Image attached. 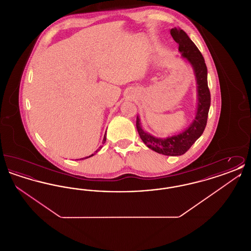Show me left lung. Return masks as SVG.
<instances>
[{"label": "left lung", "mask_w": 251, "mask_h": 251, "mask_svg": "<svg viewBox=\"0 0 251 251\" xmlns=\"http://www.w3.org/2000/svg\"><path fill=\"white\" fill-rule=\"evenodd\" d=\"M170 34L179 44V50L181 52V55L191 63L195 71L199 94V105L196 120L187 130L167 139L157 138L145 132L141 129L138 117L136 118V129L140 138L148 148L160 154L178 156L184 154L205 130L211 105V93L208 87L207 67L200 50L183 30L175 27L170 30Z\"/></svg>", "instance_id": "left-lung-1"}]
</instances>
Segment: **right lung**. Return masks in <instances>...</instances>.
<instances>
[{
    "mask_svg": "<svg viewBox=\"0 0 251 251\" xmlns=\"http://www.w3.org/2000/svg\"><path fill=\"white\" fill-rule=\"evenodd\" d=\"M105 141H106V136L104 135V138H103V141H102V144L105 143ZM100 148H101V147H100ZM98 151H99V150H98ZM91 156H93V154H92V155ZM88 157H90V156H88ZM88 157H85V158H88ZM83 159H84V158H83Z\"/></svg>",
    "mask_w": 251,
    "mask_h": 251,
    "instance_id": "right-lung-1",
    "label": "right lung"
}]
</instances>
